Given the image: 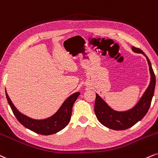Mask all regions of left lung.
I'll return each mask as SVG.
<instances>
[{
  "instance_id": "left-lung-1",
  "label": "left lung",
  "mask_w": 158,
  "mask_h": 158,
  "mask_svg": "<svg viewBox=\"0 0 158 158\" xmlns=\"http://www.w3.org/2000/svg\"><path fill=\"white\" fill-rule=\"evenodd\" d=\"M131 49L134 52L141 53L146 57L149 66L151 80L149 86L138 103L131 109L123 112H118L112 109L98 94H96L94 103V113L96 117L101 124L113 130H124L140 121L149 110L155 92L156 79L149 59L141 49L135 46H132Z\"/></svg>"
}]
</instances>
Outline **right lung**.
<instances>
[{
  "label": "right lung",
  "instance_id": "add662e5",
  "mask_svg": "<svg viewBox=\"0 0 158 158\" xmlns=\"http://www.w3.org/2000/svg\"><path fill=\"white\" fill-rule=\"evenodd\" d=\"M80 94L81 93L79 92H75L66 98L58 110L53 115L45 119L35 120L20 112L12 103L6 91L7 101L18 121L23 127L30 129L31 131L43 135L55 134L68 125L71 119L72 106Z\"/></svg>",
  "mask_w": 158,
  "mask_h": 158
}]
</instances>
